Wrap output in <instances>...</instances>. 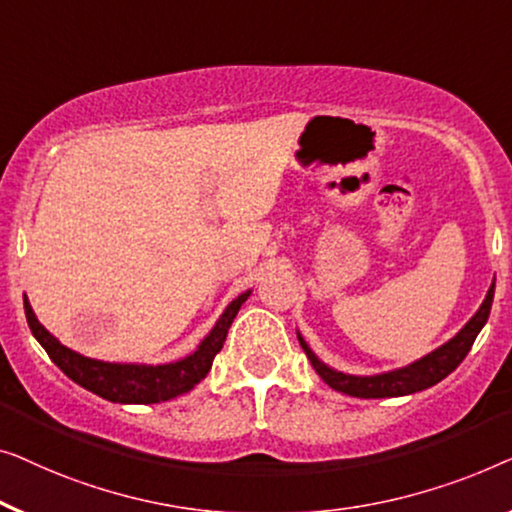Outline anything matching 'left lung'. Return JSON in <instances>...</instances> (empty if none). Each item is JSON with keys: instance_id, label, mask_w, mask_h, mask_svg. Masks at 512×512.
<instances>
[{"instance_id": "left-lung-1", "label": "left lung", "mask_w": 512, "mask_h": 512, "mask_svg": "<svg viewBox=\"0 0 512 512\" xmlns=\"http://www.w3.org/2000/svg\"><path fill=\"white\" fill-rule=\"evenodd\" d=\"M492 299H494V285L489 287L485 301L478 308V313L466 322V327L459 331L455 338H450L448 343L431 352V355L417 359L410 366L403 369L380 373V376H348V373L329 369L327 364H322L318 357L313 355V350L308 348L304 338L299 336L301 348H304L306 357L311 359L313 369L318 371V376L325 380L331 390L350 394V397L359 399H385V397H403V394H413L427 387L441 383L445 376H450L459 364L464 362V357L469 355L475 336L480 334V329L485 327L492 311Z\"/></svg>"}]
</instances>
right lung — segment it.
<instances>
[{
	"mask_svg": "<svg viewBox=\"0 0 512 512\" xmlns=\"http://www.w3.org/2000/svg\"><path fill=\"white\" fill-rule=\"evenodd\" d=\"M250 297V290L236 297L227 311L220 315L218 325L211 329L197 350L190 357L181 359L176 364L162 366H143V364H109L97 362V359L83 357L78 352L62 345L50 331L41 325L34 315L30 301L25 299L27 325L32 334L41 343V348L48 352V357L60 366L64 376H69L85 390L97 394L106 401L115 403H160L174 399L178 394L190 392L194 385L206 378L211 371V364L225 343L227 331L243 306V301Z\"/></svg>",
	"mask_w": 512,
	"mask_h": 512,
	"instance_id": "add662e5",
	"label": "right lung"
}]
</instances>
